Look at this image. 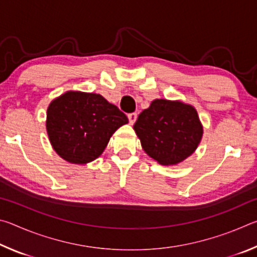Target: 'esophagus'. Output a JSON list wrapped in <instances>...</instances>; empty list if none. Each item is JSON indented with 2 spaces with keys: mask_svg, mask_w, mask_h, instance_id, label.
<instances>
[{
  "mask_svg": "<svg viewBox=\"0 0 257 257\" xmlns=\"http://www.w3.org/2000/svg\"><path fill=\"white\" fill-rule=\"evenodd\" d=\"M128 119L130 124H134L137 119V113H130V114H128Z\"/></svg>",
  "mask_w": 257,
  "mask_h": 257,
  "instance_id": "34e87169",
  "label": "esophagus"
}]
</instances>
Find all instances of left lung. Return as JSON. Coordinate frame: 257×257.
<instances>
[{
    "label": "left lung",
    "instance_id": "obj_1",
    "mask_svg": "<svg viewBox=\"0 0 257 257\" xmlns=\"http://www.w3.org/2000/svg\"><path fill=\"white\" fill-rule=\"evenodd\" d=\"M134 130L145 153L162 165L182 162L197 149L203 125L194 106L158 98L138 115Z\"/></svg>",
    "mask_w": 257,
    "mask_h": 257
}]
</instances>
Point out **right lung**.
Instances as JSON below:
<instances>
[{"mask_svg": "<svg viewBox=\"0 0 257 257\" xmlns=\"http://www.w3.org/2000/svg\"><path fill=\"white\" fill-rule=\"evenodd\" d=\"M128 118L102 95L67 92L50 103L46 130L51 145L69 163L86 164L105 150L115 130Z\"/></svg>", "mask_w": 257, "mask_h": 257, "instance_id": "obj_1", "label": "right lung"}]
</instances>
